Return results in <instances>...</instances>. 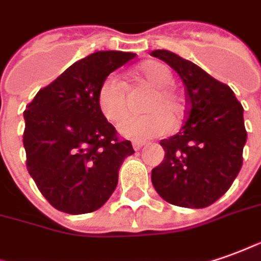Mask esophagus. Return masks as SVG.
<instances>
[{"mask_svg": "<svg viewBox=\"0 0 261 261\" xmlns=\"http://www.w3.org/2000/svg\"><path fill=\"white\" fill-rule=\"evenodd\" d=\"M143 147H144V143H138V141H134V143H133V148H134L136 151L140 150V148H143Z\"/></svg>", "mask_w": 261, "mask_h": 261, "instance_id": "esophagus-1", "label": "esophagus"}]
</instances>
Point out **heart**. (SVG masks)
I'll use <instances>...</instances> for the list:
<instances>
[{"instance_id": "heart-1", "label": "heart", "mask_w": 261, "mask_h": 261, "mask_svg": "<svg viewBox=\"0 0 261 261\" xmlns=\"http://www.w3.org/2000/svg\"><path fill=\"white\" fill-rule=\"evenodd\" d=\"M136 77L154 88L145 104L150 111L143 116H128L118 124V133L134 141L160 137L171 128V119L177 123L182 116L184 106L180 95L171 88L174 77L164 64L147 61L136 70ZM97 106L108 121L116 123L127 111L125 84L114 74L102 80L97 90Z\"/></svg>"}]
</instances>
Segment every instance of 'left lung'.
<instances>
[{
  "instance_id": "left-lung-1",
  "label": "left lung",
  "mask_w": 261,
  "mask_h": 261,
  "mask_svg": "<svg viewBox=\"0 0 261 261\" xmlns=\"http://www.w3.org/2000/svg\"><path fill=\"white\" fill-rule=\"evenodd\" d=\"M151 56L177 71L189 104L181 130L160 141L166 155L151 181L170 204L204 208L230 189L242 168L247 140L242 104L227 84L189 60L167 49Z\"/></svg>"
}]
</instances>
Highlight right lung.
Here are the masks:
<instances>
[{
  "label": "right lung",
  "mask_w": 261,
  "mask_h": 261,
  "mask_svg": "<svg viewBox=\"0 0 261 261\" xmlns=\"http://www.w3.org/2000/svg\"><path fill=\"white\" fill-rule=\"evenodd\" d=\"M136 54L97 51L74 63L41 88L24 111L27 168L57 210H98L118 182V170L134 153L97 106L102 80Z\"/></svg>",
  "instance_id": "add662e5"
}]
</instances>
